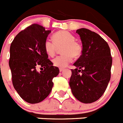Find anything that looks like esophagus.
I'll return each mask as SVG.
<instances>
[{"mask_svg":"<svg viewBox=\"0 0 123 123\" xmlns=\"http://www.w3.org/2000/svg\"><path fill=\"white\" fill-rule=\"evenodd\" d=\"M59 70H60V72H62V71H63L64 70V68H60Z\"/></svg>","mask_w":123,"mask_h":123,"instance_id":"esophagus-1","label":"esophagus"}]
</instances>
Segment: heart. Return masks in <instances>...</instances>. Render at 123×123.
<instances>
[{"label": "heart", "mask_w": 123, "mask_h": 123, "mask_svg": "<svg viewBox=\"0 0 123 123\" xmlns=\"http://www.w3.org/2000/svg\"><path fill=\"white\" fill-rule=\"evenodd\" d=\"M53 41L47 39L44 43L45 52L49 56L55 55L57 47H60L63 54L56 56L52 62L55 67L65 68L71 62L73 56L78 57L81 54L82 46L79 42L75 41V37L71 33L66 31L55 32L52 36Z\"/></svg>", "instance_id": "heart-1"}]
</instances>
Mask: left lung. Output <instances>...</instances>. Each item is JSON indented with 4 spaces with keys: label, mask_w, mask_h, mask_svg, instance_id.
<instances>
[{
    "label": "left lung",
    "mask_w": 123,
    "mask_h": 123,
    "mask_svg": "<svg viewBox=\"0 0 123 123\" xmlns=\"http://www.w3.org/2000/svg\"><path fill=\"white\" fill-rule=\"evenodd\" d=\"M82 45V55L73 64L69 86L74 96L84 104L99 99L111 78L112 57L107 42L96 32L86 28L76 31Z\"/></svg>",
    "instance_id": "obj_1"
}]
</instances>
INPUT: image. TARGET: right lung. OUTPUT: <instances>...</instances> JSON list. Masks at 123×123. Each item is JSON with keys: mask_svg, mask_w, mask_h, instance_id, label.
Listing matches in <instances>:
<instances>
[{"mask_svg": "<svg viewBox=\"0 0 123 123\" xmlns=\"http://www.w3.org/2000/svg\"><path fill=\"white\" fill-rule=\"evenodd\" d=\"M50 30L32 24L16 36L10 49L9 66L12 83L21 98L29 104H37L49 95L52 79L60 71L48 59L44 48ZM43 70L38 72L37 68Z\"/></svg>", "mask_w": 123, "mask_h": 123, "instance_id": "add662e5", "label": "right lung"}]
</instances>
